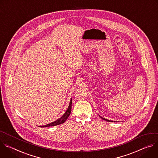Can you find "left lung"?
Wrapping results in <instances>:
<instances>
[{"label":"left lung","mask_w":158,"mask_h":158,"mask_svg":"<svg viewBox=\"0 0 158 158\" xmlns=\"http://www.w3.org/2000/svg\"><path fill=\"white\" fill-rule=\"evenodd\" d=\"M100 117L102 119L104 120H106V121H107V122H113V121H112V120H108V119H106V118H104L102 117L101 116H100ZM114 122H115V121H114Z\"/></svg>","instance_id":"8db88e82"}]
</instances>
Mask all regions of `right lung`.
<instances>
[{"instance_id":"1","label":"right lung","mask_w":158,"mask_h":158,"mask_svg":"<svg viewBox=\"0 0 158 158\" xmlns=\"http://www.w3.org/2000/svg\"><path fill=\"white\" fill-rule=\"evenodd\" d=\"M72 98H71L70 100V102L69 104V106L66 110V111L65 112V113L64 114V115L60 117L59 119L56 120V121H54L53 122H51L50 124H48L47 125L45 126H40V127H51V126H58L60 124H61L66 120V119L68 118V117L70 115V113H71V110H72Z\"/></svg>"}]
</instances>
